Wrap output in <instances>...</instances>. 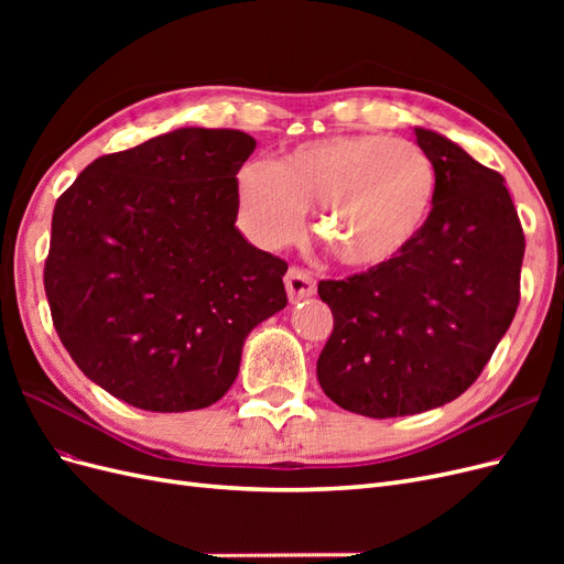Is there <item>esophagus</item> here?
Here are the masks:
<instances>
[{"label":"esophagus","instance_id":"1","mask_svg":"<svg viewBox=\"0 0 564 564\" xmlns=\"http://www.w3.org/2000/svg\"><path fill=\"white\" fill-rule=\"evenodd\" d=\"M284 286H286V294L289 301H301V299H308L315 294V280L308 270H303L299 265H292L286 270V278H284Z\"/></svg>","mask_w":564,"mask_h":564}]
</instances>
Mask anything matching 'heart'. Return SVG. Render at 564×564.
<instances>
[{
	"label": "heart",
	"instance_id": "obj_1",
	"mask_svg": "<svg viewBox=\"0 0 564 564\" xmlns=\"http://www.w3.org/2000/svg\"><path fill=\"white\" fill-rule=\"evenodd\" d=\"M437 193L421 145L381 133H338L301 143L278 162H247L237 197L256 242L275 249L317 209L319 240L350 268H377L416 240Z\"/></svg>",
	"mask_w": 564,
	"mask_h": 564
}]
</instances>
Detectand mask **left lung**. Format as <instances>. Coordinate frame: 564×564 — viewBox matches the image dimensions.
<instances>
[{
    "label": "left lung",
    "mask_w": 564,
    "mask_h": 564,
    "mask_svg": "<svg viewBox=\"0 0 564 564\" xmlns=\"http://www.w3.org/2000/svg\"><path fill=\"white\" fill-rule=\"evenodd\" d=\"M437 172L433 209L398 259L322 280L334 329L317 381L371 419L421 414L466 392L520 303L524 232L503 176L445 135L416 127Z\"/></svg>",
    "instance_id": "1"
}]
</instances>
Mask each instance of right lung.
I'll return each instance as SVG.
<instances>
[{
	"label": "right lung",
	"mask_w": 564,
	"mask_h": 564,
	"mask_svg": "<svg viewBox=\"0 0 564 564\" xmlns=\"http://www.w3.org/2000/svg\"><path fill=\"white\" fill-rule=\"evenodd\" d=\"M256 141L185 127L91 162L58 197L44 289L61 344L110 395L193 412L237 379L286 305V263L235 228Z\"/></svg>",
	"instance_id": "add662e5"
}]
</instances>
